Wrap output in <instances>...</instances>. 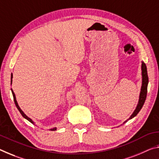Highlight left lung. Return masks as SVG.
<instances>
[{
	"mask_svg": "<svg viewBox=\"0 0 159 159\" xmlns=\"http://www.w3.org/2000/svg\"><path fill=\"white\" fill-rule=\"evenodd\" d=\"M142 85L141 88V93L140 95H139V103L138 104L136 109L134 110L133 114H132L131 116L130 117V119L132 118L138 114L139 111H140L142 106L145 102V99L147 98V85L148 82H149V79H148V75H147V70L146 64L144 62L142 64Z\"/></svg>",
	"mask_w": 159,
	"mask_h": 159,
	"instance_id": "1",
	"label": "left lung"
}]
</instances>
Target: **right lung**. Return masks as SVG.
Wrapping results in <instances>:
<instances>
[{
  "label": "right lung",
  "instance_id": "1",
  "mask_svg": "<svg viewBox=\"0 0 159 159\" xmlns=\"http://www.w3.org/2000/svg\"><path fill=\"white\" fill-rule=\"evenodd\" d=\"M12 74L11 75V79H12ZM11 83H12V80H11ZM12 95H13V99H14V101H15V105H16V107H17V108L18 109L19 111L20 112V114H21V115H22V116H23L24 118H26V119H27L29 122H31V123H34V122L32 121V120L31 119V118H29L28 116H26L25 114V113H24L22 111H21V109L20 108V107H19L18 104H17V100H16L15 95L14 92H13V91H12ZM50 130H56V128H52V129H50Z\"/></svg>",
  "mask_w": 159,
  "mask_h": 159
}]
</instances>
